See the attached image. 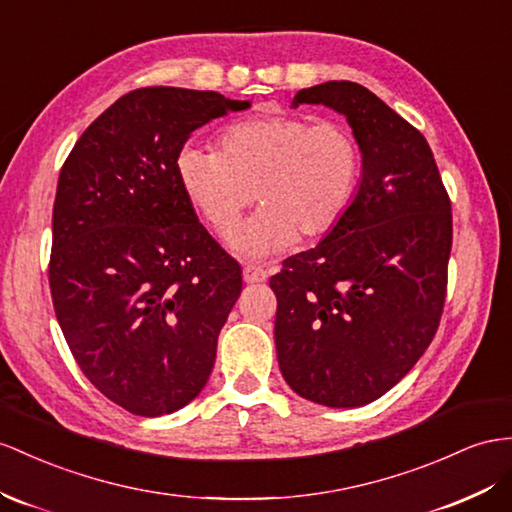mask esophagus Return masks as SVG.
<instances>
[{
	"label": "esophagus",
	"mask_w": 512,
	"mask_h": 512,
	"mask_svg": "<svg viewBox=\"0 0 512 512\" xmlns=\"http://www.w3.org/2000/svg\"><path fill=\"white\" fill-rule=\"evenodd\" d=\"M242 277H244V283H264L268 279V272L261 268V266H244L242 270Z\"/></svg>",
	"instance_id": "esophagus-1"
}]
</instances>
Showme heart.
<instances>
[{"label": "heart", "instance_id": "obj_1", "mask_svg": "<svg viewBox=\"0 0 512 512\" xmlns=\"http://www.w3.org/2000/svg\"><path fill=\"white\" fill-rule=\"evenodd\" d=\"M359 173L357 140L344 125L298 114L235 123L218 136L216 151L183 147L175 157L181 194L216 233L238 225L255 196L264 205L227 240L244 259L331 233L348 212Z\"/></svg>", "mask_w": 512, "mask_h": 512}]
</instances>
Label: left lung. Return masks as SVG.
<instances>
[{"mask_svg":"<svg viewBox=\"0 0 512 512\" xmlns=\"http://www.w3.org/2000/svg\"><path fill=\"white\" fill-rule=\"evenodd\" d=\"M300 103L346 116L361 179L339 225L270 279L274 344L298 396L352 409L409 374L437 333L452 207L426 138L368 88L324 82L298 90Z\"/></svg>","mask_w":512,"mask_h":512,"instance_id":"obj_1","label":"left lung"}]
</instances>
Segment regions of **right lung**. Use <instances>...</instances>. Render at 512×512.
<instances>
[{
    "instance_id": "1",
    "label": "right lung",
    "mask_w": 512,
    "mask_h": 512,
    "mask_svg": "<svg viewBox=\"0 0 512 512\" xmlns=\"http://www.w3.org/2000/svg\"><path fill=\"white\" fill-rule=\"evenodd\" d=\"M251 108L214 90L138 88L75 142L58 179L49 287L86 378L125 411L160 417L199 396L242 268L181 194L194 129Z\"/></svg>"
}]
</instances>
